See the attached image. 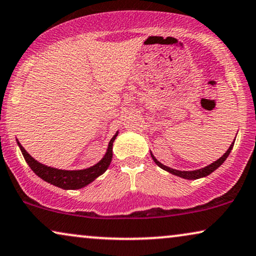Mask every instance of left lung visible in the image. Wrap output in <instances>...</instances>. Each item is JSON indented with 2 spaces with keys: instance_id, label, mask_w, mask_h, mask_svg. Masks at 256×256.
Listing matches in <instances>:
<instances>
[{
  "instance_id": "1",
  "label": "left lung",
  "mask_w": 256,
  "mask_h": 256,
  "mask_svg": "<svg viewBox=\"0 0 256 256\" xmlns=\"http://www.w3.org/2000/svg\"><path fill=\"white\" fill-rule=\"evenodd\" d=\"M233 146H234V142L230 144V149H228V150L224 154L222 155L220 158H218V160L213 162V164H209V166H207V167H204V168H202V169H198V170H192V172H181V170H176V169L169 168V167H167V166L162 164L161 162H158L156 158L152 156V152H150V155H152V160H154V162L158 166V167L162 168V169H164V170L169 172H170V174H174V175H176V176L187 178V180H196V178L207 176V175L210 174V172H213L215 169L220 167V166L224 162L226 158H228V155H230V152H232V149H233Z\"/></svg>"
}]
</instances>
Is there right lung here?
I'll list each match as a JSON object with an SVG mask.
<instances>
[{
  "mask_svg": "<svg viewBox=\"0 0 256 256\" xmlns=\"http://www.w3.org/2000/svg\"><path fill=\"white\" fill-rule=\"evenodd\" d=\"M116 136L118 134L112 136L110 142H109L104 158L92 167L82 169V170H61V169L47 167V166L40 164L35 158H32L18 141V144L20 146V149H21L26 164L42 180L62 189H80L90 184L96 178H98L100 175H102L107 170L112 158V142H114Z\"/></svg>",
  "mask_w": 256,
  "mask_h": 256,
  "instance_id": "add662e5",
  "label": "right lung"
}]
</instances>
